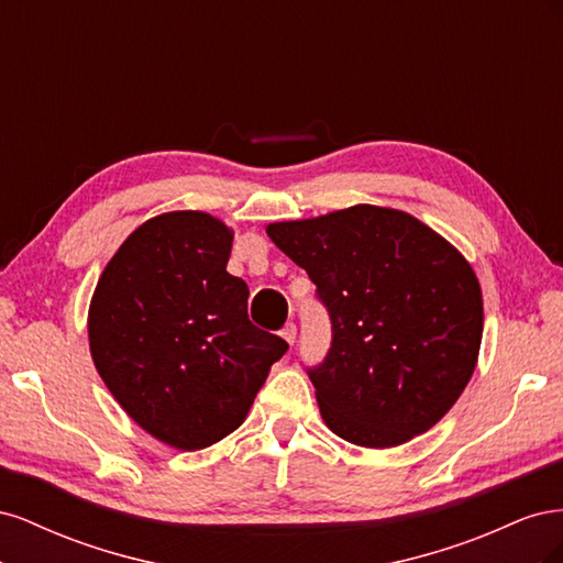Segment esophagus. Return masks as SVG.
Instances as JSON below:
<instances>
[{
    "label": "esophagus",
    "mask_w": 563,
    "mask_h": 563,
    "mask_svg": "<svg viewBox=\"0 0 563 563\" xmlns=\"http://www.w3.org/2000/svg\"><path fill=\"white\" fill-rule=\"evenodd\" d=\"M282 335H284V340H286L288 345H294V343H296V335H298V327H296V323L288 321L286 327L282 329Z\"/></svg>",
    "instance_id": "1"
}]
</instances>
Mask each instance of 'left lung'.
I'll list each match as a JSON object with an SVG mask.
<instances>
[{"mask_svg":"<svg viewBox=\"0 0 563 563\" xmlns=\"http://www.w3.org/2000/svg\"><path fill=\"white\" fill-rule=\"evenodd\" d=\"M317 286L331 347L308 366L323 422L356 446L428 432L463 395L484 333L470 263L418 218L360 203L267 225Z\"/></svg>","mask_w":563,"mask_h":563,"instance_id":"1","label":"left lung"}]
</instances>
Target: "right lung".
<instances>
[{
	"instance_id": "obj_1",
	"label": "right lung",
	"mask_w": 563,
	"mask_h": 563,
	"mask_svg": "<svg viewBox=\"0 0 563 563\" xmlns=\"http://www.w3.org/2000/svg\"><path fill=\"white\" fill-rule=\"evenodd\" d=\"M232 230L201 211L147 220L100 275L89 345L100 378L145 432L207 449L244 422L288 343L253 327L232 277Z\"/></svg>"
}]
</instances>
